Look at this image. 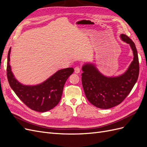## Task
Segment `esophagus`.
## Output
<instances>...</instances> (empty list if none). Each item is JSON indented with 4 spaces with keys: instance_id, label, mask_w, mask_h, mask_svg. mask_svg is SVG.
Instances as JSON below:
<instances>
[{
    "instance_id": "34e87169",
    "label": "esophagus",
    "mask_w": 147,
    "mask_h": 147,
    "mask_svg": "<svg viewBox=\"0 0 147 147\" xmlns=\"http://www.w3.org/2000/svg\"><path fill=\"white\" fill-rule=\"evenodd\" d=\"M80 72V69L78 67H76L75 68V74H79Z\"/></svg>"
}]
</instances>
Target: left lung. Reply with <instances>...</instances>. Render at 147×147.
Here are the masks:
<instances>
[{"label": "left lung", "mask_w": 147, "mask_h": 147, "mask_svg": "<svg viewBox=\"0 0 147 147\" xmlns=\"http://www.w3.org/2000/svg\"><path fill=\"white\" fill-rule=\"evenodd\" d=\"M120 38L130 45L134 55L125 72L118 76L107 77L94 64L86 63L82 66V82L84 94L91 104L99 109H108L119 105L129 94L139 77V57L135 44L125 34L120 35Z\"/></svg>", "instance_id": "8db88e82"}]
</instances>
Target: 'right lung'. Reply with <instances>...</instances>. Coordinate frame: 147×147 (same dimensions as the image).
Here are the masks:
<instances>
[{
	"label": "right lung",
	"instance_id": "1",
	"mask_svg": "<svg viewBox=\"0 0 147 147\" xmlns=\"http://www.w3.org/2000/svg\"><path fill=\"white\" fill-rule=\"evenodd\" d=\"M11 48L8 53L7 78L11 89L25 105L33 110L45 112L53 109L59 102L64 84L73 68L57 70L43 82L36 85H26L18 81L13 75L10 64Z\"/></svg>",
	"mask_w": 147,
	"mask_h": 147
}]
</instances>
